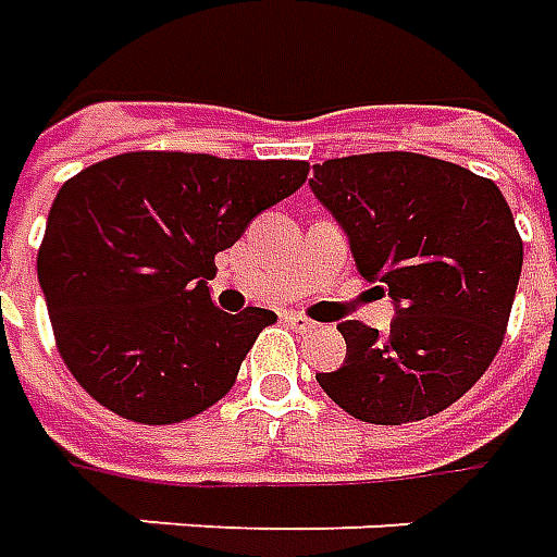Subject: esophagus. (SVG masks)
I'll use <instances>...</instances> for the list:
<instances>
[{
  "label": "esophagus",
  "instance_id": "obj_1",
  "mask_svg": "<svg viewBox=\"0 0 557 557\" xmlns=\"http://www.w3.org/2000/svg\"><path fill=\"white\" fill-rule=\"evenodd\" d=\"M287 326H294V330H299V333H309V330H314V321H309L306 314H299V311H290V314H285Z\"/></svg>",
  "mask_w": 557,
  "mask_h": 557
}]
</instances>
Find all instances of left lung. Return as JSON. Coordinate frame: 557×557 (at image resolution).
<instances>
[{
    "mask_svg": "<svg viewBox=\"0 0 557 557\" xmlns=\"http://www.w3.org/2000/svg\"><path fill=\"white\" fill-rule=\"evenodd\" d=\"M311 195L348 236L366 282L389 294V333L338 323L345 362L314 374L362 423L444 411L486 372L510 321L522 239L500 188L453 161L372 152L314 164Z\"/></svg>",
    "mask_w": 557,
    "mask_h": 557,
    "instance_id": "1",
    "label": "left lung"
}]
</instances>
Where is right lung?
<instances>
[{"instance_id":"1","label":"right lung","mask_w":557,"mask_h":557,"mask_svg":"<svg viewBox=\"0 0 557 557\" xmlns=\"http://www.w3.org/2000/svg\"><path fill=\"white\" fill-rule=\"evenodd\" d=\"M306 161L125 152L59 188L38 248L59 354L125 420L168 425L231 389L270 309H215V255L294 195Z\"/></svg>"}]
</instances>
